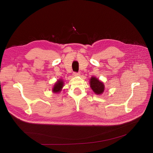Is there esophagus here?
I'll list each match as a JSON object with an SVG mask.
<instances>
[{
    "instance_id": "esophagus-1",
    "label": "esophagus",
    "mask_w": 153,
    "mask_h": 153,
    "mask_svg": "<svg viewBox=\"0 0 153 153\" xmlns=\"http://www.w3.org/2000/svg\"><path fill=\"white\" fill-rule=\"evenodd\" d=\"M80 75V73L79 72H74V76H78Z\"/></svg>"
}]
</instances>
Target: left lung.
I'll return each instance as SVG.
<instances>
[{
    "label": "left lung",
    "mask_w": 153,
    "mask_h": 153,
    "mask_svg": "<svg viewBox=\"0 0 153 153\" xmlns=\"http://www.w3.org/2000/svg\"><path fill=\"white\" fill-rule=\"evenodd\" d=\"M90 85L91 88L92 89L95 94L100 95L104 92V85L103 82L100 81L95 77H91L90 80Z\"/></svg>",
    "instance_id": "obj_1"
}]
</instances>
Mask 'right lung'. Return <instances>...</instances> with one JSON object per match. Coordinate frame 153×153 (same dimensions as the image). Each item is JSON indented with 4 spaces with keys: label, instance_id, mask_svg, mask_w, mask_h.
Instances as JSON below:
<instances>
[{
    "label": "right lung",
    "instance_id": "add662e5",
    "mask_svg": "<svg viewBox=\"0 0 153 153\" xmlns=\"http://www.w3.org/2000/svg\"><path fill=\"white\" fill-rule=\"evenodd\" d=\"M63 81L62 79H59L58 81L56 82L54 85L53 88H52V91L54 93H59V91L62 90L63 86Z\"/></svg>",
    "mask_w": 153,
    "mask_h": 153
}]
</instances>
